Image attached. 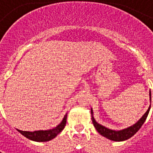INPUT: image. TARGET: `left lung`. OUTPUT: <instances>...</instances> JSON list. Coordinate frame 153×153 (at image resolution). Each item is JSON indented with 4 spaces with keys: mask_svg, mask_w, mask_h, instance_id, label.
I'll use <instances>...</instances> for the list:
<instances>
[{
    "mask_svg": "<svg viewBox=\"0 0 153 153\" xmlns=\"http://www.w3.org/2000/svg\"><path fill=\"white\" fill-rule=\"evenodd\" d=\"M150 101H151V91H150ZM151 108V105L149 108L147 109V111L145 112V114L143 115V117L140 118L138 122L137 123L133 124L131 127L120 130V131H115V130H111L109 128H107L106 127H104L102 125L99 124L96 122V120L93 117V111L92 109H91V119H92V123L94 125L95 128L97 129V131H98L100 134L107 137V139H110L111 141H115V142H123L125 140H127L130 137H131L135 133H137V131L141 128V127L143 126V124L145 123L146 119L147 117V115L149 113V111Z\"/></svg>",
    "mask_w": 153,
    "mask_h": 153,
    "instance_id": "left-lung-1",
    "label": "left lung"
}]
</instances>
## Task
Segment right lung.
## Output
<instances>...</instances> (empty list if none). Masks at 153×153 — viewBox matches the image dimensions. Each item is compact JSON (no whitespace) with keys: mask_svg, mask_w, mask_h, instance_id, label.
Returning a JSON list of instances; mask_svg holds the SVG:
<instances>
[{"mask_svg":"<svg viewBox=\"0 0 153 153\" xmlns=\"http://www.w3.org/2000/svg\"><path fill=\"white\" fill-rule=\"evenodd\" d=\"M66 118H67V114L65 115L64 118L61 123L57 125L55 128L50 129V130H40V131H21L18 130L17 131L22 134L24 137H26V138L30 139L31 141H35V142H47L50 141L51 139L55 138L57 134H59L61 131L64 129V127L66 126Z\"/></svg>","mask_w":153,"mask_h":153,"instance_id":"1","label":"right lung"}]
</instances>
